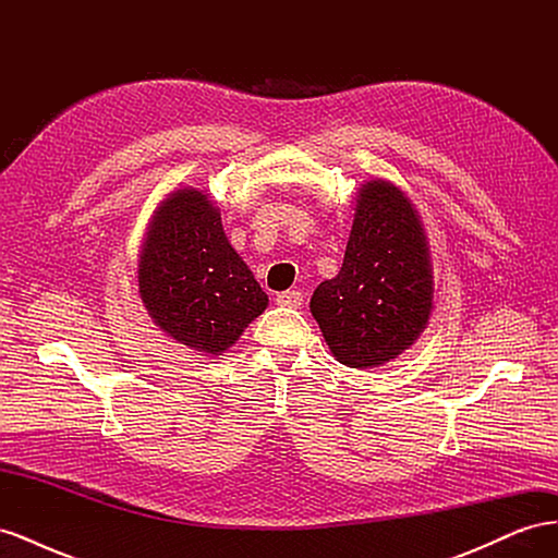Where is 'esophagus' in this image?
Instances as JSON below:
<instances>
[{"instance_id":"1","label":"esophagus","mask_w":558,"mask_h":558,"mask_svg":"<svg viewBox=\"0 0 558 558\" xmlns=\"http://www.w3.org/2000/svg\"><path fill=\"white\" fill-rule=\"evenodd\" d=\"M277 305L281 307H300L302 305V293L300 291H283L277 295Z\"/></svg>"}]
</instances>
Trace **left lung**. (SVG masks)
Here are the masks:
<instances>
[{"label":"left lung","mask_w":558,"mask_h":558,"mask_svg":"<svg viewBox=\"0 0 558 558\" xmlns=\"http://www.w3.org/2000/svg\"><path fill=\"white\" fill-rule=\"evenodd\" d=\"M312 314L332 356L349 367L398 359L426 328L433 272L424 226L393 183L359 191L340 275L320 281Z\"/></svg>","instance_id":"obj_1"}]
</instances>
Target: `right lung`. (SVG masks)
Returning <instances> with one entry per match:
<instances>
[{
  "instance_id": "1",
  "label": "right lung",
  "mask_w": 558,
  "mask_h": 558,
  "mask_svg": "<svg viewBox=\"0 0 558 558\" xmlns=\"http://www.w3.org/2000/svg\"><path fill=\"white\" fill-rule=\"evenodd\" d=\"M140 295L172 340L216 356L267 307V295L226 238L221 214L195 189L172 193L150 223Z\"/></svg>"
}]
</instances>
